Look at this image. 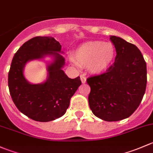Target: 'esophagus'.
<instances>
[{
	"instance_id": "34e87169",
	"label": "esophagus",
	"mask_w": 153,
	"mask_h": 153,
	"mask_svg": "<svg viewBox=\"0 0 153 153\" xmlns=\"http://www.w3.org/2000/svg\"><path fill=\"white\" fill-rule=\"evenodd\" d=\"M80 79H81V81L83 84L86 82V79H86V77L84 75H81V76H80Z\"/></svg>"
}]
</instances>
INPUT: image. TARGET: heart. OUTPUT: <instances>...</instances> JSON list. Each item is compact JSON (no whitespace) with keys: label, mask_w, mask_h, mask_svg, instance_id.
I'll use <instances>...</instances> for the list:
<instances>
[{"label":"heart","mask_w":153,"mask_h":153,"mask_svg":"<svg viewBox=\"0 0 153 153\" xmlns=\"http://www.w3.org/2000/svg\"><path fill=\"white\" fill-rule=\"evenodd\" d=\"M116 49L111 42L90 41L82 43L74 52V59L78 65L88 67L93 74H102L114 63Z\"/></svg>","instance_id":"b5f03b06"}]
</instances>
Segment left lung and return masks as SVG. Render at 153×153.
<instances>
[{
  "mask_svg": "<svg viewBox=\"0 0 153 153\" xmlns=\"http://www.w3.org/2000/svg\"><path fill=\"white\" fill-rule=\"evenodd\" d=\"M116 49L114 63L102 74L89 77L88 102L97 117L107 122L127 119L138 108L147 86V64L140 50L111 36Z\"/></svg>",
  "mask_w": 153,
  "mask_h": 153,
  "instance_id": "1",
  "label": "left lung"
}]
</instances>
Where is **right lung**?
Wrapping results in <instances>:
<instances>
[{
    "label": "right lung",
    "instance_id": "obj_1",
    "mask_svg": "<svg viewBox=\"0 0 153 153\" xmlns=\"http://www.w3.org/2000/svg\"><path fill=\"white\" fill-rule=\"evenodd\" d=\"M61 48L53 37H35L23 43L12 59L8 76L12 101L22 113L37 122H50L63 116L82 84L79 76L71 79L62 70L65 58L59 53H63ZM45 56L53 58L47 63L48 77L43 83L31 84L25 78V66Z\"/></svg>",
    "mask_w": 153,
    "mask_h": 153
}]
</instances>
